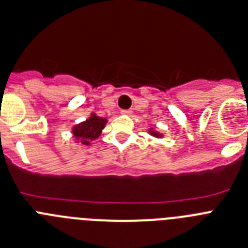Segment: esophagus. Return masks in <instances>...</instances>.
Instances as JSON below:
<instances>
[{
	"instance_id": "1",
	"label": "esophagus",
	"mask_w": 248,
	"mask_h": 248,
	"mask_svg": "<svg viewBox=\"0 0 248 248\" xmlns=\"http://www.w3.org/2000/svg\"><path fill=\"white\" fill-rule=\"evenodd\" d=\"M131 112H132L131 110H121L122 115H131Z\"/></svg>"
}]
</instances>
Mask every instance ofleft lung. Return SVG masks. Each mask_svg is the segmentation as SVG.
<instances>
[{
    "mask_svg": "<svg viewBox=\"0 0 248 248\" xmlns=\"http://www.w3.org/2000/svg\"><path fill=\"white\" fill-rule=\"evenodd\" d=\"M151 135H153V136H155V137H159L160 135H158L157 132H155V131H151Z\"/></svg>",
    "mask_w": 248,
    "mask_h": 248,
    "instance_id": "left-lung-1",
    "label": "left lung"
}]
</instances>
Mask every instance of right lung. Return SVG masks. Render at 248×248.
I'll use <instances>...</instances> for the list:
<instances>
[{
	"label": "right lung",
	"instance_id": "obj_1",
	"mask_svg": "<svg viewBox=\"0 0 248 248\" xmlns=\"http://www.w3.org/2000/svg\"><path fill=\"white\" fill-rule=\"evenodd\" d=\"M108 120L97 117L96 115H91L90 119L86 120L85 122H81L80 124L73 127V135L80 140L82 144H90L91 140H96L101 133L102 128L105 127Z\"/></svg>",
	"mask_w": 248,
	"mask_h": 248
}]
</instances>
